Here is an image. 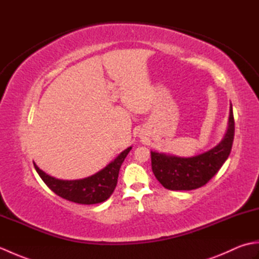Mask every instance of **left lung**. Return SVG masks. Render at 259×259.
Returning a JSON list of instances; mask_svg holds the SVG:
<instances>
[{"instance_id":"obj_1","label":"left lung","mask_w":259,"mask_h":259,"mask_svg":"<svg viewBox=\"0 0 259 259\" xmlns=\"http://www.w3.org/2000/svg\"><path fill=\"white\" fill-rule=\"evenodd\" d=\"M235 135V121L232 103L229 110L228 129L224 139L212 149L200 155L181 158L151 151V168L157 180L169 190H192L206 185L232 150Z\"/></svg>"}]
</instances>
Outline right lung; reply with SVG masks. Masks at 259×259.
Masks as SVG:
<instances>
[{
  "mask_svg": "<svg viewBox=\"0 0 259 259\" xmlns=\"http://www.w3.org/2000/svg\"><path fill=\"white\" fill-rule=\"evenodd\" d=\"M130 150L131 147L121 152L112 162L96 175L79 180L57 179L42 171L34 162L33 163L38 176L54 194L81 205H93L107 200L112 195L118 183L120 167Z\"/></svg>",
  "mask_w": 259,
  "mask_h": 259,
  "instance_id": "right-lung-1",
  "label": "right lung"
}]
</instances>
